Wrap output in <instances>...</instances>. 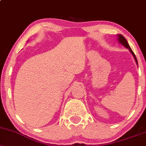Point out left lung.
<instances>
[{"instance_id": "8db88e82", "label": "left lung", "mask_w": 146, "mask_h": 146, "mask_svg": "<svg viewBox=\"0 0 146 146\" xmlns=\"http://www.w3.org/2000/svg\"><path fill=\"white\" fill-rule=\"evenodd\" d=\"M117 40H118L120 44H121V45H123V46H125V48H128L129 51H130V53H132V56H133L134 58H135V62H136L137 64L138 65V62H137V60L136 56H135V53H134L133 51H132V50L131 49V48L130 47V46H129L128 42H127L126 40H125V38H124V37H123V36H122V35H121V34H117Z\"/></svg>"}]
</instances>
